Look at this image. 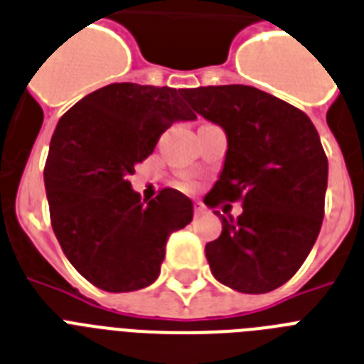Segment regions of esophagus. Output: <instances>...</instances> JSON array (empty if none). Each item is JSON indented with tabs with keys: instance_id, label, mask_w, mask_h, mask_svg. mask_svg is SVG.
I'll return each instance as SVG.
<instances>
[{
	"instance_id": "obj_1",
	"label": "esophagus",
	"mask_w": 364,
	"mask_h": 364,
	"mask_svg": "<svg viewBox=\"0 0 364 364\" xmlns=\"http://www.w3.org/2000/svg\"><path fill=\"white\" fill-rule=\"evenodd\" d=\"M205 213H208V208H205L202 202L194 203V215H196V217H200V215H205Z\"/></svg>"
}]
</instances>
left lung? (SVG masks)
Masks as SVG:
<instances>
[{
  "label": "left lung",
  "mask_w": 364,
  "mask_h": 364,
  "mask_svg": "<svg viewBox=\"0 0 364 364\" xmlns=\"http://www.w3.org/2000/svg\"><path fill=\"white\" fill-rule=\"evenodd\" d=\"M187 100L226 134L218 181L203 202L241 200L205 245L213 277L241 294H267L288 282L314 247L323 220L329 164L309 115L250 85H208Z\"/></svg>",
  "instance_id": "obj_1"
}]
</instances>
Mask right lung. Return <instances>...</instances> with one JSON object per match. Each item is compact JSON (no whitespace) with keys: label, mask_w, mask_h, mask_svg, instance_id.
Segmentation results:
<instances>
[{"label":"right lung","mask_w":364,"mask_h":364,"mask_svg":"<svg viewBox=\"0 0 364 364\" xmlns=\"http://www.w3.org/2000/svg\"><path fill=\"white\" fill-rule=\"evenodd\" d=\"M187 90L110 84L59 119L44 166L52 228L70 264L97 288L153 284L170 233L192 220L191 198L164 188L141 202L127 176L176 121L196 119Z\"/></svg>","instance_id":"obj_1"}]
</instances>
